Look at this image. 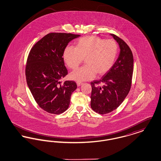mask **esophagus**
Returning <instances> with one entry per match:
<instances>
[{
    "instance_id": "1",
    "label": "esophagus",
    "mask_w": 161,
    "mask_h": 161,
    "mask_svg": "<svg viewBox=\"0 0 161 161\" xmlns=\"http://www.w3.org/2000/svg\"><path fill=\"white\" fill-rule=\"evenodd\" d=\"M77 84L78 86H80L81 84H82V83H81V82H78V81H77Z\"/></svg>"
}]
</instances>
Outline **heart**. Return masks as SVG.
Wrapping results in <instances>:
<instances>
[{
    "label": "heart",
    "instance_id": "obj_1",
    "mask_svg": "<svg viewBox=\"0 0 161 161\" xmlns=\"http://www.w3.org/2000/svg\"><path fill=\"white\" fill-rule=\"evenodd\" d=\"M118 45L113 40H104L96 36H86L78 40L76 47L67 46L63 59L69 68L75 70L84 58L85 65L70 74L72 80L84 81L92 79L95 74L103 75L115 63Z\"/></svg>",
    "mask_w": 161,
    "mask_h": 161
}]
</instances>
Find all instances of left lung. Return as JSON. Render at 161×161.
I'll return each instance as SVG.
<instances>
[{
  "label": "left lung",
  "instance_id": "1",
  "mask_svg": "<svg viewBox=\"0 0 161 161\" xmlns=\"http://www.w3.org/2000/svg\"><path fill=\"white\" fill-rule=\"evenodd\" d=\"M111 36L119 45V55L104 76L91 83V106L101 115L112 112L123 103L130 91L133 72V56L129 46L115 34Z\"/></svg>",
  "mask_w": 161,
  "mask_h": 161
}]
</instances>
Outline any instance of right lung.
I'll use <instances>...</instances> for the list:
<instances>
[{"mask_svg":"<svg viewBox=\"0 0 161 161\" xmlns=\"http://www.w3.org/2000/svg\"><path fill=\"white\" fill-rule=\"evenodd\" d=\"M80 35L51 32L38 41L28 56L25 68L27 84L39 107L58 115L69 107L72 93L77 89L74 81H60L68 74L63 57L69 42Z\"/></svg>","mask_w":161,"mask_h":161,"instance_id":"1","label":"right lung"}]
</instances>
